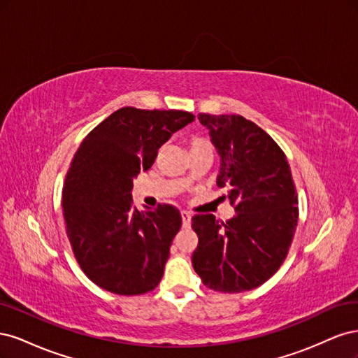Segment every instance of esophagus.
I'll use <instances>...</instances> for the list:
<instances>
[{
  "mask_svg": "<svg viewBox=\"0 0 358 358\" xmlns=\"http://www.w3.org/2000/svg\"><path fill=\"white\" fill-rule=\"evenodd\" d=\"M180 216H182V222H183V227H189V224H191V218H192V215H191L189 212H185V210H183V212L180 213Z\"/></svg>",
  "mask_w": 358,
  "mask_h": 358,
  "instance_id": "obj_1",
  "label": "esophagus"
}]
</instances>
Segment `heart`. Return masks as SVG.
Here are the masks:
<instances>
[{
  "label": "heart",
  "mask_w": 358,
  "mask_h": 358,
  "mask_svg": "<svg viewBox=\"0 0 358 358\" xmlns=\"http://www.w3.org/2000/svg\"><path fill=\"white\" fill-rule=\"evenodd\" d=\"M194 150H208V152H212V154H213V148H212L209 140L201 138V137L192 138L191 142H189V152H194ZM182 180H183V182H189L191 178L187 175Z\"/></svg>",
  "instance_id": "b5f03b06"
}]
</instances>
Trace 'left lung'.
Returning <instances> with one entry per match:
<instances>
[{
  "label": "left lung",
  "instance_id": "1",
  "mask_svg": "<svg viewBox=\"0 0 358 358\" xmlns=\"http://www.w3.org/2000/svg\"><path fill=\"white\" fill-rule=\"evenodd\" d=\"M220 155L216 185L227 188L231 220L194 215L199 236L192 266L203 284L242 292L264 284L287 257L296 233L297 192L285 154L264 129L241 115L200 113Z\"/></svg>",
  "mask_w": 358,
  "mask_h": 358
}]
</instances>
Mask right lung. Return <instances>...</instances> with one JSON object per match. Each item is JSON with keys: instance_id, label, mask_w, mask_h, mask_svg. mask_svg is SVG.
I'll use <instances>...</instances> for the list:
<instances>
[{"instance_id": "obj_1", "label": "right lung", "mask_w": 358, "mask_h": 358, "mask_svg": "<svg viewBox=\"0 0 358 358\" xmlns=\"http://www.w3.org/2000/svg\"><path fill=\"white\" fill-rule=\"evenodd\" d=\"M189 112L122 107L83 138L62 191L67 236L94 284L121 296L152 291L182 225L170 204L137 210L133 180L158 149L194 121Z\"/></svg>"}]
</instances>
